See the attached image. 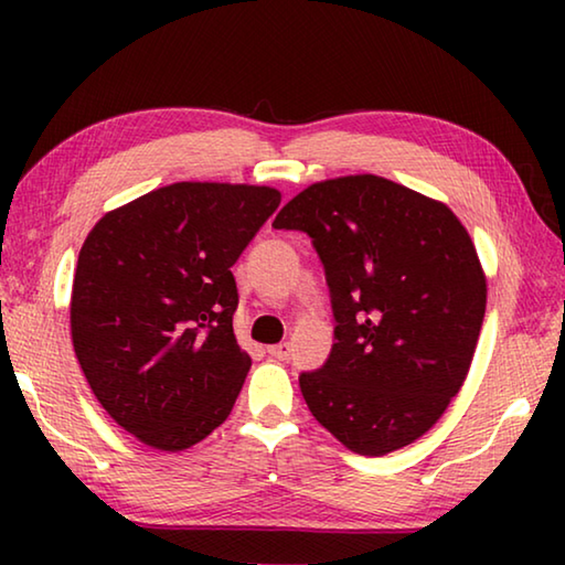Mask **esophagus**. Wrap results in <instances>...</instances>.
Masks as SVG:
<instances>
[{
    "instance_id": "34e87169",
    "label": "esophagus",
    "mask_w": 565,
    "mask_h": 565,
    "mask_svg": "<svg viewBox=\"0 0 565 565\" xmlns=\"http://www.w3.org/2000/svg\"><path fill=\"white\" fill-rule=\"evenodd\" d=\"M269 351V356H274V359H279V361H284V359H289V353H291V347L289 343H274V347H269L266 349Z\"/></svg>"
}]
</instances>
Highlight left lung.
Masks as SVG:
<instances>
[{"mask_svg":"<svg viewBox=\"0 0 565 565\" xmlns=\"http://www.w3.org/2000/svg\"><path fill=\"white\" fill-rule=\"evenodd\" d=\"M311 236L337 327L299 386L313 418L361 456L424 436L461 391L486 313V276L446 204L374 174L317 181L274 218Z\"/></svg>","mask_w":565,"mask_h":565,"instance_id":"left-lung-1","label":"left lung"}]
</instances>
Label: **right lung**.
<instances>
[{
  "instance_id": "add662e5",
  "label": "right lung",
  "mask_w": 565,
  "mask_h": 565,
  "mask_svg": "<svg viewBox=\"0 0 565 565\" xmlns=\"http://www.w3.org/2000/svg\"><path fill=\"white\" fill-rule=\"evenodd\" d=\"M281 191L179 181L92 228L72 284V343L104 411L141 444L184 451L222 426L252 366L234 337L232 266Z\"/></svg>"
}]
</instances>
